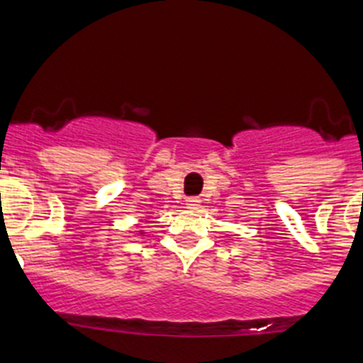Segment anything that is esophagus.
I'll list each match as a JSON object with an SVG mask.
<instances>
[{
	"label": "esophagus",
	"instance_id": "1",
	"mask_svg": "<svg viewBox=\"0 0 363 363\" xmlns=\"http://www.w3.org/2000/svg\"><path fill=\"white\" fill-rule=\"evenodd\" d=\"M201 206V201L197 197H190V199H186V208H190V210H195V208Z\"/></svg>",
	"mask_w": 363,
	"mask_h": 363
}]
</instances>
